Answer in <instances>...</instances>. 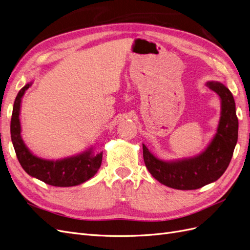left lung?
<instances>
[{"mask_svg": "<svg viewBox=\"0 0 250 250\" xmlns=\"http://www.w3.org/2000/svg\"><path fill=\"white\" fill-rule=\"evenodd\" d=\"M207 85L218 95L221 110L216 133L201 153L165 161L143 144L144 162L151 175L176 190H196L218 180L228 169L237 145L239 122L232 94L221 82L208 81Z\"/></svg>", "mask_w": 250, "mask_h": 250, "instance_id": "8db88e82", "label": "left lung"}]
</instances>
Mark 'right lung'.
<instances>
[{
	"label": "right lung",
	"mask_w": 250,
	"mask_h": 250,
	"mask_svg": "<svg viewBox=\"0 0 250 250\" xmlns=\"http://www.w3.org/2000/svg\"><path fill=\"white\" fill-rule=\"evenodd\" d=\"M33 81L22 87L13 104L10 132L11 141L18 160L27 174L44 184L54 187H75L85 183L99 170L102 163L103 152H94V147H89L82 152L59 160H47L35 155L21 138V99L26 90L32 85Z\"/></svg>",
	"instance_id": "obj_1"
}]
</instances>
